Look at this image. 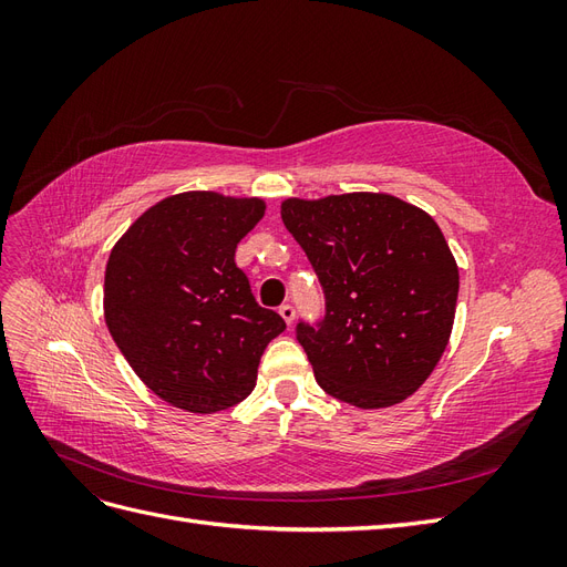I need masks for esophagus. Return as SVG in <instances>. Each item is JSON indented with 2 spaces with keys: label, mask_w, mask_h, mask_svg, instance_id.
<instances>
[{
  "label": "esophagus",
  "mask_w": 567,
  "mask_h": 567,
  "mask_svg": "<svg viewBox=\"0 0 567 567\" xmlns=\"http://www.w3.org/2000/svg\"><path fill=\"white\" fill-rule=\"evenodd\" d=\"M279 315L284 317V321L290 326V323H293V319H296V310H293V305H290V302H284L281 307H279Z\"/></svg>",
  "instance_id": "obj_1"
}]
</instances>
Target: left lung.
<instances>
[{"label":"left lung","mask_w":567,"mask_h":567,"mask_svg":"<svg viewBox=\"0 0 567 567\" xmlns=\"http://www.w3.org/2000/svg\"><path fill=\"white\" fill-rule=\"evenodd\" d=\"M281 219L323 288V319L296 326L321 390L359 409L414 394L447 348L458 296L435 219L367 192L288 198Z\"/></svg>","instance_id":"1"}]
</instances>
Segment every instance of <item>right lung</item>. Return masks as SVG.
Listing matches in <instances>:
<instances>
[{
  "mask_svg": "<svg viewBox=\"0 0 567 567\" xmlns=\"http://www.w3.org/2000/svg\"><path fill=\"white\" fill-rule=\"evenodd\" d=\"M265 200L186 192L148 208L111 250L106 326L161 400L213 414L246 400L286 321L257 305L234 262Z\"/></svg>",
  "mask_w": 567,
  "mask_h": 567,
  "instance_id": "add662e5",
  "label": "right lung"
}]
</instances>
